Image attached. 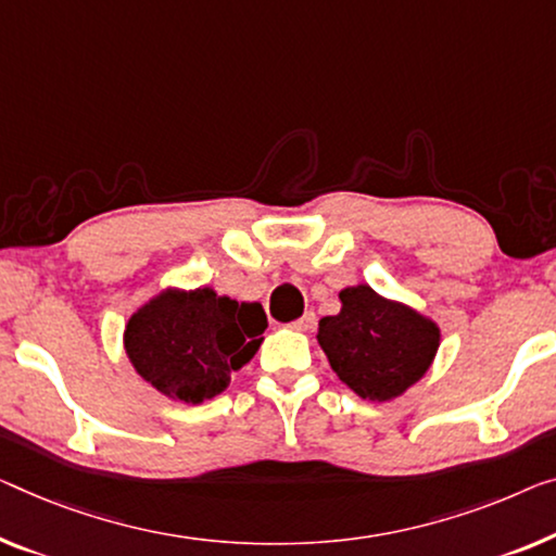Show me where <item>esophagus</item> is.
Returning <instances> with one entry per match:
<instances>
[{
    "label": "esophagus",
    "mask_w": 556,
    "mask_h": 556,
    "mask_svg": "<svg viewBox=\"0 0 556 556\" xmlns=\"http://www.w3.org/2000/svg\"><path fill=\"white\" fill-rule=\"evenodd\" d=\"M314 325H317V317H314V312H306L304 317L292 321V329H296V331H309V329H314Z\"/></svg>",
    "instance_id": "1"
}]
</instances>
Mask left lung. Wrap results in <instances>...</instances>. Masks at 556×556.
Segmentation results:
<instances>
[{
  "instance_id": "8db88e82",
  "label": "left lung",
  "mask_w": 556,
  "mask_h": 556,
  "mask_svg": "<svg viewBox=\"0 0 556 556\" xmlns=\"http://www.w3.org/2000/svg\"><path fill=\"white\" fill-rule=\"evenodd\" d=\"M342 309L319 319V346L337 377L369 402H389L432 367L439 327L425 314L377 294L369 285L339 292Z\"/></svg>"
}]
</instances>
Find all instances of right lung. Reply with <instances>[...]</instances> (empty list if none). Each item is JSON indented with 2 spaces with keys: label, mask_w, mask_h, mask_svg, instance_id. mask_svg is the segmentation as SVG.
Returning a JSON list of instances; mask_svg holds the SVG:
<instances>
[{
  "label": "right lung",
  "mask_w": 556,
  "mask_h": 556,
  "mask_svg": "<svg viewBox=\"0 0 556 556\" xmlns=\"http://www.w3.org/2000/svg\"><path fill=\"white\" fill-rule=\"evenodd\" d=\"M267 314L210 287L164 289L131 314L124 350L144 382L174 402L202 404L225 392L262 344Z\"/></svg>",
  "instance_id": "1"
}]
</instances>
